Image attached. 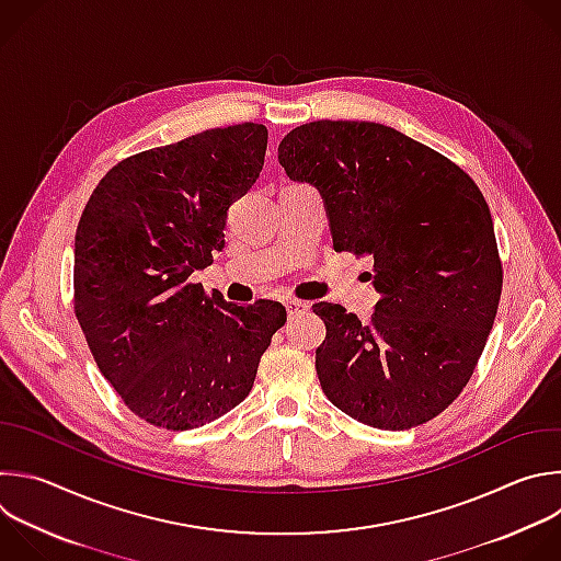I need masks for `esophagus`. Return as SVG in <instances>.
Here are the masks:
<instances>
[{"label":"esophagus","instance_id":"34e87169","mask_svg":"<svg viewBox=\"0 0 561 561\" xmlns=\"http://www.w3.org/2000/svg\"><path fill=\"white\" fill-rule=\"evenodd\" d=\"M308 308H310V304H308V301H299V299H290V301H286V312H288V317H290V319H293V317H297V314H304Z\"/></svg>","mask_w":561,"mask_h":561}]
</instances>
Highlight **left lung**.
I'll use <instances>...</instances> for the list:
<instances>
[{"mask_svg": "<svg viewBox=\"0 0 561 561\" xmlns=\"http://www.w3.org/2000/svg\"><path fill=\"white\" fill-rule=\"evenodd\" d=\"M279 164L325 201L334 251L375 260L369 323L314 304L325 323L314 367L354 421L403 432L445 412L469 383L493 328L502 262L471 175L379 123L312 121L279 142Z\"/></svg>", "mask_w": 561, "mask_h": 561, "instance_id": "left-lung-1", "label": "left lung"}]
</instances>
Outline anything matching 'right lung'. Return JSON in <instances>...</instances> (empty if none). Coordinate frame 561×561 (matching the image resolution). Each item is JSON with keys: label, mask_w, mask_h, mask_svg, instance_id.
<instances>
[{"label": "right lung", "mask_w": 561, "mask_h": 561, "mask_svg": "<svg viewBox=\"0 0 561 561\" xmlns=\"http://www.w3.org/2000/svg\"><path fill=\"white\" fill-rule=\"evenodd\" d=\"M268 129L240 123L134 153L92 192L75 236V314L101 375L149 425L184 432L240 405L277 301L238 306L192 273L225 247L229 207L264 167Z\"/></svg>", "instance_id": "1"}]
</instances>
